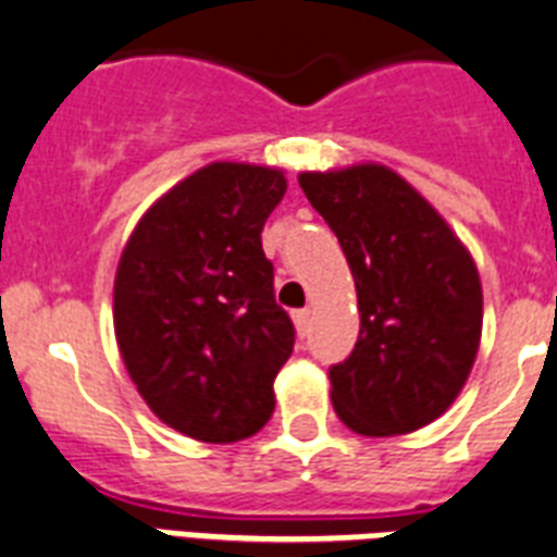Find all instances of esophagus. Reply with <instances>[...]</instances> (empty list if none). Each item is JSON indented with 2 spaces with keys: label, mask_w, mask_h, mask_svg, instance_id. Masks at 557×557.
I'll list each match as a JSON object with an SVG mask.
<instances>
[{
  "label": "esophagus",
  "mask_w": 557,
  "mask_h": 557,
  "mask_svg": "<svg viewBox=\"0 0 557 557\" xmlns=\"http://www.w3.org/2000/svg\"><path fill=\"white\" fill-rule=\"evenodd\" d=\"M292 320H294V325H297V332L306 334L309 332V323H311V311L309 309L292 311Z\"/></svg>",
  "instance_id": "1"
}]
</instances>
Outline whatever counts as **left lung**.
I'll return each instance as SVG.
<instances>
[{"label": "left lung", "instance_id": "8db88e82", "mask_svg": "<svg viewBox=\"0 0 557 557\" xmlns=\"http://www.w3.org/2000/svg\"><path fill=\"white\" fill-rule=\"evenodd\" d=\"M300 188L337 234L360 334L329 369L337 418L357 435H406L449 409L481 343L472 257L435 208L383 165L306 171Z\"/></svg>", "mask_w": 557, "mask_h": 557}]
</instances>
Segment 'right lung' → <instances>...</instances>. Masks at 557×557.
I'll return each instance as SVG.
<instances>
[{
  "label": "right lung",
  "instance_id": "obj_1",
  "mask_svg": "<svg viewBox=\"0 0 557 557\" xmlns=\"http://www.w3.org/2000/svg\"><path fill=\"white\" fill-rule=\"evenodd\" d=\"M283 194V171L211 162L148 208L120 257L125 369L153 414L197 441L251 437L274 411L294 323L260 234Z\"/></svg>",
  "mask_w": 557,
  "mask_h": 557
}]
</instances>
